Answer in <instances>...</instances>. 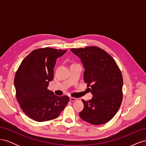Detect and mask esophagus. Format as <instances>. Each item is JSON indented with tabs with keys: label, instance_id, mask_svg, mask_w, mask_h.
<instances>
[{
	"label": "esophagus",
	"instance_id": "esophagus-1",
	"mask_svg": "<svg viewBox=\"0 0 146 146\" xmlns=\"http://www.w3.org/2000/svg\"><path fill=\"white\" fill-rule=\"evenodd\" d=\"M77 100H78L77 98H72V97H70V101H71V102H74V101H76Z\"/></svg>",
	"mask_w": 146,
	"mask_h": 146
}]
</instances>
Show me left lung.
Masks as SVG:
<instances>
[{
    "instance_id": "left-lung-1",
    "label": "left lung",
    "mask_w": 146,
    "mask_h": 146,
    "mask_svg": "<svg viewBox=\"0 0 146 146\" xmlns=\"http://www.w3.org/2000/svg\"><path fill=\"white\" fill-rule=\"evenodd\" d=\"M83 64L84 81L93 98L82 99L84 108L79 116L93 125L108 122L115 116L122 101L123 78L115 60L96 46L71 48Z\"/></svg>"
}]
</instances>
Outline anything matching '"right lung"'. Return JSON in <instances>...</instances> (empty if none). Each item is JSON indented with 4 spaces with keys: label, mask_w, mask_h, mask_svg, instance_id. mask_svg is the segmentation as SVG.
I'll return each mask as SVG.
<instances>
[{
    "label": "right lung",
    "mask_w": 146,
    "mask_h": 146,
    "mask_svg": "<svg viewBox=\"0 0 146 146\" xmlns=\"http://www.w3.org/2000/svg\"><path fill=\"white\" fill-rule=\"evenodd\" d=\"M66 50L37 48L22 61L14 79L16 96L24 113L33 120L44 122L58 117L69 101L67 96H57L47 90L54 78L56 60Z\"/></svg>",
    "instance_id": "1"
}]
</instances>
